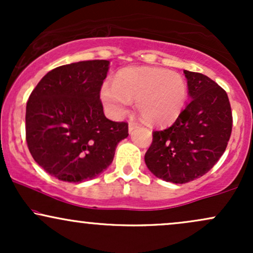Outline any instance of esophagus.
Wrapping results in <instances>:
<instances>
[{
    "mask_svg": "<svg viewBox=\"0 0 253 253\" xmlns=\"http://www.w3.org/2000/svg\"><path fill=\"white\" fill-rule=\"evenodd\" d=\"M136 126H138V125H136L135 123H129V124H128V130H129V133L132 132V130L134 129V128H136Z\"/></svg>",
    "mask_w": 253,
    "mask_h": 253,
    "instance_id": "1",
    "label": "esophagus"
}]
</instances>
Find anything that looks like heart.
Here are the masks:
<instances>
[{"instance_id": "1", "label": "heart", "mask_w": 253, "mask_h": 253, "mask_svg": "<svg viewBox=\"0 0 253 253\" xmlns=\"http://www.w3.org/2000/svg\"><path fill=\"white\" fill-rule=\"evenodd\" d=\"M101 100L112 118H121L135 101L145 123L167 126L178 119L188 100V84L182 75L163 68H127L103 84Z\"/></svg>"}]
</instances>
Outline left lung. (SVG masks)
Listing matches in <instances>:
<instances>
[{
  "mask_svg": "<svg viewBox=\"0 0 253 253\" xmlns=\"http://www.w3.org/2000/svg\"><path fill=\"white\" fill-rule=\"evenodd\" d=\"M191 101L178 119L153 130L145 163L158 178L188 183L207 173L225 152L232 132L228 96L213 80L184 70Z\"/></svg>",
  "mask_w": 253,
  "mask_h": 253,
  "instance_id": "left-lung-1",
  "label": "left lung"
}]
</instances>
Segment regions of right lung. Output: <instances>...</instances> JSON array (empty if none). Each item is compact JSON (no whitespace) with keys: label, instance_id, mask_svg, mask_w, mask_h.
I'll return each mask as SVG.
<instances>
[{"label":"right lung","instance_id":"add662e5","mask_svg":"<svg viewBox=\"0 0 253 253\" xmlns=\"http://www.w3.org/2000/svg\"><path fill=\"white\" fill-rule=\"evenodd\" d=\"M108 60L58 66L43 76L26 107V141L46 172L65 182L92 179L112 164L128 124L104 117L100 91Z\"/></svg>","mask_w":253,"mask_h":253}]
</instances>
